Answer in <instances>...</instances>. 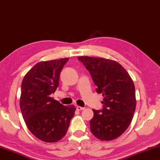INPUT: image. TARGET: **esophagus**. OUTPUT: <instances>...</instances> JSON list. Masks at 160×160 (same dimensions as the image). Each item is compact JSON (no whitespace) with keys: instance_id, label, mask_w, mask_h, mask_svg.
I'll use <instances>...</instances> for the list:
<instances>
[{"instance_id":"34e87169","label":"esophagus","mask_w":160,"mask_h":160,"mask_svg":"<svg viewBox=\"0 0 160 160\" xmlns=\"http://www.w3.org/2000/svg\"><path fill=\"white\" fill-rule=\"evenodd\" d=\"M77 110L78 111H82V110H83L84 109H85V108L84 107H80V106H77Z\"/></svg>"}]
</instances>
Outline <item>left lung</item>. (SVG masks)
<instances>
[{
    "mask_svg": "<svg viewBox=\"0 0 160 160\" xmlns=\"http://www.w3.org/2000/svg\"><path fill=\"white\" fill-rule=\"evenodd\" d=\"M90 71L97 92L102 94L103 109H92L90 131L101 140H112L122 135L131 123L136 107L135 85L126 69L111 59L79 56Z\"/></svg>",
    "mask_w": 160,
    "mask_h": 160,
    "instance_id": "8db88e82",
    "label": "left lung"
}]
</instances>
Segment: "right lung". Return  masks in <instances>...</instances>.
Masks as SVG:
<instances>
[{
    "label": "right lung",
    "instance_id": "add662e5",
    "mask_svg": "<svg viewBox=\"0 0 160 160\" xmlns=\"http://www.w3.org/2000/svg\"><path fill=\"white\" fill-rule=\"evenodd\" d=\"M68 58L41 61L24 77L21 85L20 107L30 132L40 140L55 142L66 135L76 108L63 106L50 94L59 85L62 68Z\"/></svg>",
    "mask_w": 160,
    "mask_h": 160
}]
</instances>
